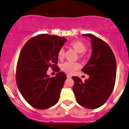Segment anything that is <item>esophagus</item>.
I'll return each instance as SVG.
<instances>
[{
	"mask_svg": "<svg viewBox=\"0 0 129 129\" xmlns=\"http://www.w3.org/2000/svg\"><path fill=\"white\" fill-rule=\"evenodd\" d=\"M67 78H72V76L70 75H67Z\"/></svg>",
	"mask_w": 129,
	"mask_h": 129,
	"instance_id": "obj_1",
	"label": "esophagus"
}]
</instances>
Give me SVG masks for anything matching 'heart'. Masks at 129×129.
<instances>
[{"label":"heart","mask_w":129,"mask_h":129,"mask_svg":"<svg viewBox=\"0 0 129 129\" xmlns=\"http://www.w3.org/2000/svg\"><path fill=\"white\" fill-rule=\"evenodd\" d=\"M70 47L78 53H84L86 50V46L83 42L79 41H75L70 43ZM57 56L60 60H62L64 56V50L60 48L57 53ZM80 64L78 62H66L61 65V70L67 73H73L74 72L80 68Z\"/></svg>","instance_id":"obj_1"}]
</instances>
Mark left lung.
Segmentation results:
<instances>
[{
  "instance_id": "8db88e82",
  "label": "left lung",
  "mask_w": 129,
  "mask_h": 129,
  "mask_svg": "<svg viewBox=\"0 0 129 129\" xmlns=\"http://www.w3.org/2000/svg\"><path fill=\"white\" fill-rule=\"evenodd\" d=\"M91 39V55L82 71L89 78L85 81L73 76V91L77 103L87 109H94L107 101L113 91L116 75L115 55L109 45L91 34H84Z\"/></svg>"
}]
</instances>
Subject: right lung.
I'll return each mask as SVG.
<instances>
[{
	"mask_svg": "<svg viewBox=\"0 0 129 129\" xmlns=\"http://www.w3.org/2000/svg\"><path fill=\"white\" fill-rule=\"evenodd\" d=\"M67 41L65 38L47 34L29 39L19 54L16 70V82L22 96L29 105L46 109L55 105L67 79L59 72L50 78L48 68L58 70L57 53Z\"/></svg>",
	"mask_w": 129,
	"mask_h": 129,
	"instance_id": "1",
	"label": "right lung"
}]
</instances>
